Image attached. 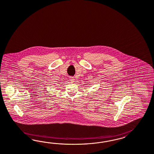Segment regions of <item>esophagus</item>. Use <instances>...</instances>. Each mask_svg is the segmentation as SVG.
<instances>
[{
	"instance_id": "34e87169",
	"label": "esophagus",
	"mask_w": 154,
	"mask_h": 154,
	"mask_svg": "<svg viewBox=\"0 0 154 154\" xmlns=\"http://www.w3.org/2000/svg\"><path fill=\"white\" fill-rule=\"evenodd\" d=\"M70 79V82H75V79H74V77H70L69 78Z\"/></svg>"
}]
</instances>
